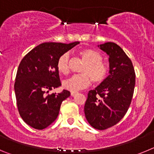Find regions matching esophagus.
Listing matches in <instances>:
<instances>
[{"label": "esophagus", "instance_id": "1", "mask_svg": "<svg viewBox=\"0 0 154 154\" xmlns=\"http://www.w3.org/2000/svg\"><path fill=\"white\" fill-rule=\"evenodd\" d=\"M77 94H78V92H71V96H76Z\"/></svg>", "mask_w": 154, "mask_h": 154}]
</instances>
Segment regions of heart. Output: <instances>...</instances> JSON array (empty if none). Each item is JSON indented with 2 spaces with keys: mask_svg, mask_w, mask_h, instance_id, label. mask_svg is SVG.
<instances>
[{
  "mask_svg": "<svg viewBox=\"0 0 154 154\" xmlns=\"http://www.w3.org/2000/svg\"><path fill=\"white\" fill-rule=\"evenodd\" d=\"M79 55L85 62L82 67V74L72 76L63 82L64 89L71 92H78L87 88L91 80L95 84H101L107 79L109 66L103 62V56L98 51L90 48H85L79 51ZM70 55L65 52L59 56L57 61V69L62 74H67L69 71Z\"/></svg>",
  "mask_w": 154,
  "mask_h": 154,
  "instance_id": "heart-1",
  "label": "heart"
}]
</instances>
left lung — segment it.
I'll return each instance as SVG.
<instances>
[{"mask_svg":"<svg viewBox=\"0 0 154 154\" xmlns=\"http://www.w3.org/2000/svg\"><path fill=\"white\" fill-rule=\"evenodd\" d=\"M98 47L109 55V75L88 93L84 111L85 118L95 129L103 130L123 119L132 101L135 87V72L129 57L113 42Z\"/></svg>","mask_w":154,"mask_h":154,"instance_id":"left-lung-1","label":"left lung"}]
</instances>
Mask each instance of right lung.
<instances>
[{"label":"right lung","mask_w":154,"mask_h":154,"mask_svg":"<svg viewBox=\"0 0 154 154\" xmlns=\"http://www.w3.org/2000/svg\"><path fill=\"white\" fill-rule=\"evenodd\" d=\"M79 44L45 42L30 51L17 69L14 82L17 109L23 120L31 127L43 130L58 117L62 101L70 92L47 94L61 85L57 69L60 55Z\"/></svg>","instance_id":"1"}]
</instances>
